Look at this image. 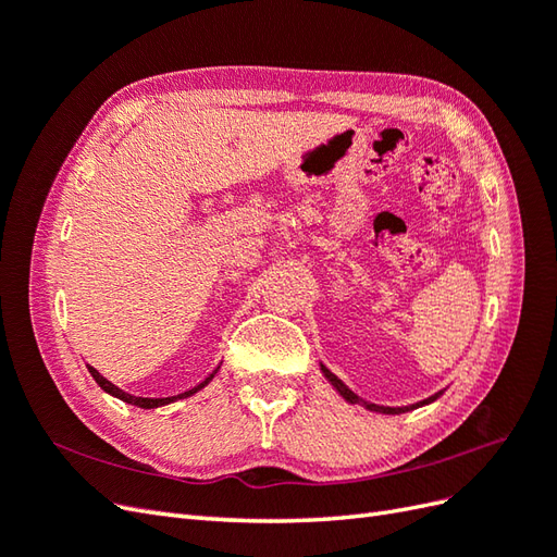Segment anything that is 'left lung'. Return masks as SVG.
<instances>
[{
  "label": "left lung",
  "mask_w": 557,
  "mask_h": 557,
  "mask_svg": "<svg viewBox=\"0 0 557 557\" xmlns=\"http://www.w3.org/2000/svg\"><path fill=\"white\" fill-rule=\"evenodd\" d=\"M320 369H323V374H325V379L336 387V393H339L346 401H350V404H362V407L364 409H369V411H379V413H404V411H413V409H418V407H425V404H430V401H434L436 397H440L444 391H440V393H434L432 397H428V399H423V401H418V404H411V407H379V404H369V401H364V399H360L356 393H352V391H348V387L339 381V379H336L332 372H330V369L325 367V364H320Z\"/></svg>",
  "instance_id": "8db88e82"
}]
</instances>
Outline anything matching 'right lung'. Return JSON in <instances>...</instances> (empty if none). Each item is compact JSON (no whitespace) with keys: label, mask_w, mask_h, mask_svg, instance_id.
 I'll return each instance as SVG.
<instances>
[{"label":"right lung","mask_w":557,"mask_h":557,"mask_svg":"<svg viewBox=\"0 0 557 557\" xmlns=\"http://www.w3.org/2000/svg\"><path fill=\"white\" fill-rule=\"evenodd\" d=\"M88 372L92 374V379L97 381V385L102 387L104 393H109V395H113V397H117V399H123V401H127V404H134V407H139V409H158V407H164V404H170V401H176V399H185V397H190V395H195L197 391H201V387H205L213 376H215V372L213 374H209L205 381H201L199 385H195V387H190V391H185V393H181V395H174V397H134V395H129V393H125V391H121V387L117 385H113L111 381H107L102 374L97 372L95 367H88Z\"/></svg>","instance_id":"add662e5"}]
</instances>
